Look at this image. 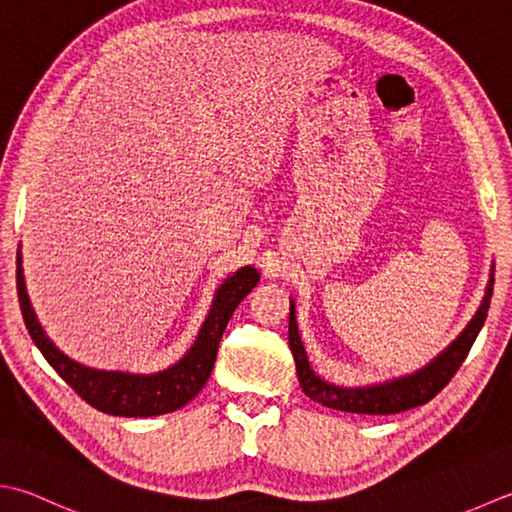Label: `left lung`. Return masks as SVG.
Segmentation results:
<instances>
[{"instance_id": "1", "label": "left lung", "mask_w": 512, "mask_h": 512, "mask_svg": "<svg viewBox=\"0 0 512 512\" xmlns=\"http://www.w3.org/2000/svg\"><path fill=\"white\" fill-rule=\"evenodd\" d=\"M490 297H493V277H490L486 297L482 306H479L473 322L466 326V330L459 335L453 344H450L435 362H430L426 368L419 370L415 375H408L402 379H395L390 384H379L370 388H339L333 384H326L324 379H319L313 370H310L306 350L302 346V339L297 333L295 322V306L290 302V315H288V344L293 350L295 368L299 377V386H302L304 395L313 399V402L344 410V413H357V415H395L404 413V410L417 408L426 402H430L439 390H442L450 379L455 377L459 366L464 364L470 346L482 330Z\"/></svg>"}]
</instances>
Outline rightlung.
Wrapping results in <instances>:
<instances>
[{
    "label": "right lung",
    "instance_id": "1",
    "mask_svg": "<svg viewBox=\"0 0 512 512\" xmlns=\"http://www.w3.org/2000/svg\"><path fill=\"white\" fill-rule=\"evenodd\" d=\"M259 282V273L255 268L244 266L226 279L222 288L217 290L213 308L206 322L199 330L197 342L188 350V355L162 370L157 375H128V373H108V370L86 368L73 362L44 335L37 317L30 308L24 275H22V257L17 253V297L22 308L24 322L30 337L42 350L46 362L57 370V375L75 390V393L93 408L117 417H153L164 415L170 410L182 408L188 404L199 390L208 382L213 373L219 339H222L226 324L233 317L239 302L253 290Z\"/></svg>",
    "mask_w": 512,
    "mask_h": 512
}]
</instances>
